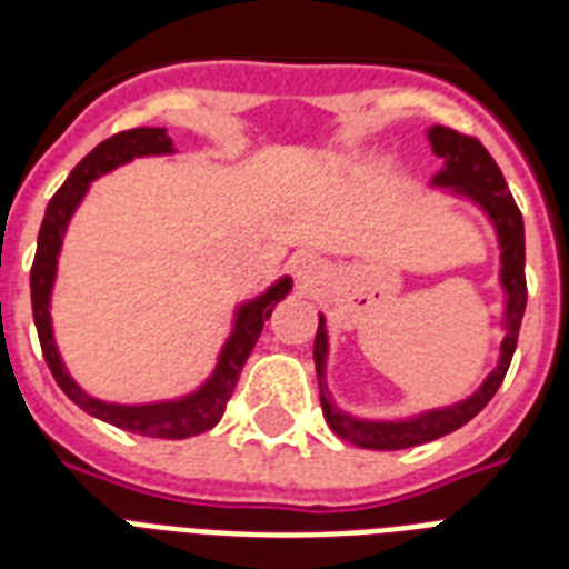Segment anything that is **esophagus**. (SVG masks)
<instances>
[{"instance_id": "34e87169", "label": "esophagus", "mask_w": 569, "mask_h": 569, "mask_svg": "<svg viewBox=\"0 0 569 569\" xmlns=\"http://www.w3.org/2000/svg\"><path fill=\"white\" fill-rule=\"evenodd\" d=\"M292 271L303 289H312V286L321 283V277H325L328 266H325L319 257H312V253H301V257H295Z\"/></svg>"}]
</instances>
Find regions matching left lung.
<instances>
[{"instance_id":"left-lung-1","label":"left lung","mask_w":569,"mask_h":569,"mask_svg":"<svg viewBox=\"0 0 569 569\" xmlns=\"http://www.w3.org/2000/svg\"><path fill=\"white\" fill-rule=\"evenodd\" d=\"M433 153L442 159V171L433 177V186L442 189H455L458 194L476 200L493 221L496 236H499V248H502V289L508 295L505 301V339L499 366L487 375V380L478 387V392L460 401V405L442 407V410H428L413 419H401V422H369V419H355V416L342 413L333 401H330L328 380V330L325 319H319L316 330V375H319V392H321V410L328 419L330 431L342 437V440L355 442L360 449H378V451H396L410 449V446H422L437 437L458 431L460 425H467L472 416H478L487 407V401L496 396V389L502 387L505 372L511 366L517 337H520L522 312H526V230H522V214L513 203L508 182H505L499 164L493 156L487 153L485 144L478 138L460 136L449 127L428 129Z\"/></svg>"}]
</instances>
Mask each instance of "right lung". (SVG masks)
<instances>
[{
  "mask_svg": "<svg viewBox=\"0 0 569 569\" xmlns=\"http://www.w3.org/2000/svg\"><path fill=\"white\" fill-rule=\"evenodd\" d=\"M162 153H173L168 132L159 127H138L106 138L102 144L93 147L91 153L76 164L64 186L52 194L47 214H43V223H40L38 253H34V262H31V316H34V328H38V339L49 372H52L56 383L64 389V396L73 405L82 407L84 413L97 416L102 422L118 425V428L129 433L162 437V440H186V437H197V433L209 431V428L221 422L227 401H230L232 389L239 383L241 369L248 363L250 351L257 346L268 316L277 307V301H283L289 289H292L289 277L277 280L266 295H259L257 301L241 307L239 316H236V328H232L230 339H227V346H223L221 357H218L212 378L206 380L203 387L191 392V396L177 398V401H159V405H109V401L88 396L67 375L64 363L58 357L56 339H52V321H49V295H52V283H56L58 250H61V239H64L70 214L76 212V206L82 203L88 186L100 173L114 171L118 164H127L136 156Z\"/></svg>",
  "mask_w": 569,
  "mask_h": 569,
  "instance_id": "add662e5",
  "label": "right lung"
}]
</instances>
